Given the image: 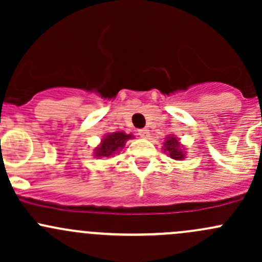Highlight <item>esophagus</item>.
Segmentation results:
<instances>
[{
  "instance_id": "esophagus-1",
  "label": "esophagus",
  "mask_w": 262,
  "mask_h": 262,
  "mask_svg": "<svg viewBox=\"0 0 262 262\" xmlns=\"http://www.w3.org/2000/svg\"><path fill=\"white\" fill-rule=\"evenodd\" d=\"M138 134L141 138H144V139L149 138V130H148V129H139Z\"/></svg>"
}]
</instances>
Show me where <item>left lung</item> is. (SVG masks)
Wrapping results in <instances>:
<instances>
[{"label":"left lung","instance_id":"8db88e82","mask_svg":"<svg viewBox=\"0 0 262 262\" xmlns=\"http://www.w3.org/2000/svg\"><path fill=\"white\" fill-rule=\"evenodd\" d=\"M162 149H163V152L167 153L168 157L173 158V160H176V161L184 160L185 153H186L184 150V148L181 147L179 139L173 136H170L166 138V141L163 142Z\"/></svg>","mask_w":262,"mask_h":262}]
</instances>
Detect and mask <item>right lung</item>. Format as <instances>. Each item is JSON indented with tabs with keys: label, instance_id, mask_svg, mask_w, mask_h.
Wrapping results in <instances>:
<instances>
[{
	"label": "right lung",
	"instance_id": "obj_1",
	"mask_svg": "<svg viewBox=\"0 0 262 262\" xmlns=\"http://www.w3.org/2000/svg\"><path fill=\"white\" fill-rule=\"evenodd\" d=\"M130 138H133V136L124 132H114V133L106 134L101 139L100 146L95 148V157H112L113 155L120 152L125 146L126 141Z\"/></svg>",
	"mask_w": 262,
	"mask_h": 262
}]
</instances>
